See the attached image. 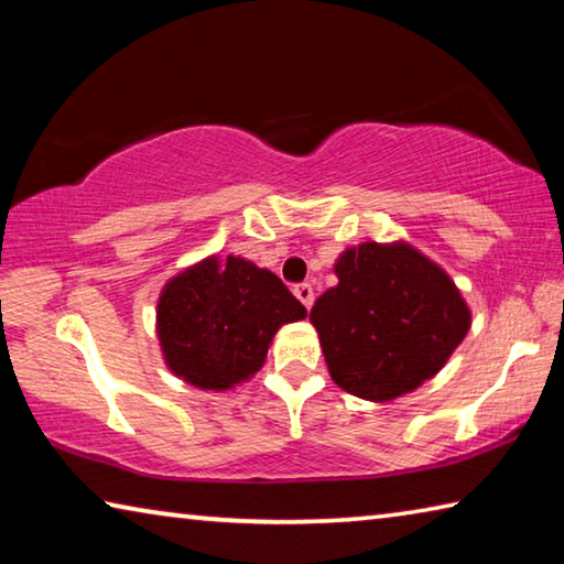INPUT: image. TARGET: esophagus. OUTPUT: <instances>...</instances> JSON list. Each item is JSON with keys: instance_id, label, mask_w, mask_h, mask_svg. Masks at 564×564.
<instances>
[{"instance_id": "34e87169", "label": "esophagus", "mask_w": 564, "mask_h": 564, "mask_svg": "<svg viewBox=\"0 0 564 564\" xmlns=\"http://www.w3.org/2000/svg\"><path fill=\"white\" fill-rule=\"evenodd\" d=\"M293 293H295V299H299L305 308L311 311V305H313V301H316V293H313V285L311 283H299L293 289Z\"/></svg>"}]
</instances>
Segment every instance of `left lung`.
Instances as JSON below:
<instances>
[{
  "label": "left lung",
  "mask_w": 564,
  "mask_h": 564,
  "mask_svg": "<svg viewBox=\"0 0 564 564\" xmlns=\"http://www.w3.org/2000/svg\"><path fill=\"white\" fill-rule=\"evenodd\" d=\"M338 285L311 308L330 378L386 403L441 370L470 330V308L441 265L405 241L346 248Z\"/></svg>",
  "instance_id": "1"
}]
</instances>
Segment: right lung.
I'll return each mask as SVG.
<instances>
[{"label":"right lung","instance_id":"obj_1","mask_svg":"<svg viewBox=\"0 0 564 564\" xmlns=\"http://www.w3.org/2000/svg\"><path fill=\"white\" fill-rule=\"evenodd\" d=\"M301 318L279 275L241 256H208L166 281L156 336L171 373L221 393L259 373L279 328Z\"/></svg>","mask_w":564,"mask_h":564}]
</instances>
